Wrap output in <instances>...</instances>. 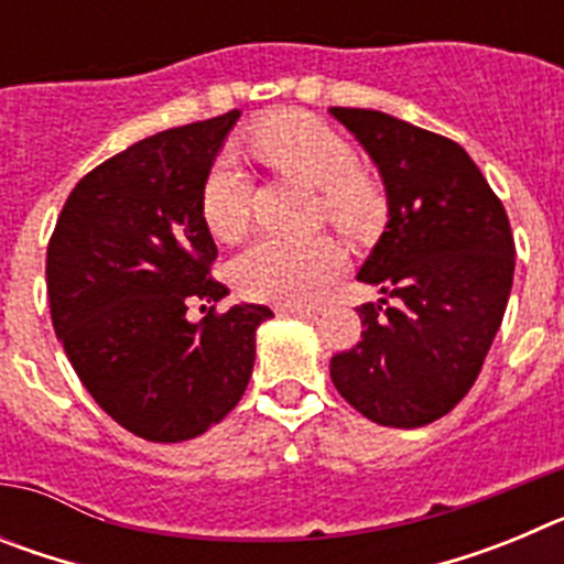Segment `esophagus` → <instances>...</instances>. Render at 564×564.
<instances>
[{
  "label": "esophagus",
  "mask_w": 564,
  "mask_h": 564,
  "mask_svg": "<svg viewBox=\"0 0 564 564\" xmlns=\"http://www.w3.org/2000/svg\"><path fill=\"white\" fill-rule=\"evenodd\" d=\"M279 316H299V318H316L318 307H302V305H282L279 307Z\"/></svg>",
  "instance_id": "34e87169"
}]
</instances>
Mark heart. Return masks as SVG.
<instances>
[{
    "mask_svg": "<svg viewBox=\"0 0 564 564\" xmlns=\"http://www.w3.org/2000/svg\"><path fill=\"white\" fill-rule=\"evenodd\" d=\"M251 149L265 166L293 174L318 188L322 214L338 231L361 237L378 223L383 194L358 172V154L336 129L307 112H279L251 132ZM251 177L234 154H217L200 186V217L208 231L231 242L251 217ZM344 257L330 239L288 242L253 239L234 259L231 276L239 293L276 305H307L341 273Z\"/></svg>",
    "mask_w": 564,
    "mask_h": 564,
    "instance_id": "obj_1",
    "label": "heart"
}]
</instances>
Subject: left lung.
I'll use <instances>...</instances> for the list:
<instances>
[{"mask_svg": "<svg viewBox=\"0 0 564 564\" xmlns=\"http://www.w3.org/2000/svg\"><path fill=\"white\" fill-rule=\"evenodd\" d=\"M330 115L372 158L390 208L358 271L383 299L358 307L361 341L330 358V378L364 417L415 430L455 410L480 376L514 282V237L460 143L378 109Z\"/></svg>", "mask_w": 564, "mask_h": 564, "instance_id": "left-lung-1", "label": "left lung"}]
</instances>
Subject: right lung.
Wrapping results in <instances>:
<instances>
[{
	"label": "right lung",
	"mask_w": 564,
	"mask_h": 564,
	"mask_svg": "<svg viewBox=\"0 0 564 564\" xmlns=\"http://www.w3.org/2000/svg\"><path fill=\"white\" fill-rule=\"evenodd\" d=\"M239 112L132 143L84 174L47 246L53 330L96 403L152 443L203 435L237 406L257 356L265 305H217L212 231L200 186ZM203 305V307H206Z\"/></svg>",
	"instance_id": "right-lung-1"
}]
</instances>
